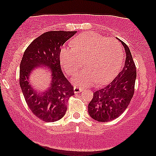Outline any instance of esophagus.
Returning <instances> with one entry per match:
<instances>
[{
    "instance_id": "34e87169",
    "label": "esophagus",
    "mask_w": 156,
    "mask_h": 156,
    "mask_svg": "<svg viewBox=\"0 0 156 156\" xmlns=\"http://www.w3.org/2000/svg\"><path fill=\"white\" fill-rule=\"evenodd\" d=\"M84 87H79L76 86L74 87V93H79V92H82L84 90Z\"/></svg>"
}]
</instances>
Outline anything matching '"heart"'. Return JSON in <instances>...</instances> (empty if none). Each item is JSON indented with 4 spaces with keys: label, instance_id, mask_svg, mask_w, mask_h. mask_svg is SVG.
I'll return each instance as SVG.
<instances>
[{
    "label": "heart",
    "instance_id": "obj_1",
    "mask_svg": "<svg viewBox=\"0 0 156 156\" xmlns=\"http://www.w3.org/2000/svg\"><path fill=\"white\" fill-rule=\"evenodd\" d=\"M72 46L61 49L59 62L69 75L74 76L84 59L87 66L74 79L75 84H106L116 76L123 65V52L119 42L99 34L83 33L72 40Z\"/></svg>",
    "mask_w": 156,
    "mask_h": 156
}]
</instances>
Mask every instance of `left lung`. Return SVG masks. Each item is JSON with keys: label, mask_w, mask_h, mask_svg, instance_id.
Here are the masks:
<instances>
[{"label": "left lung", "mask_w": 156, "mask_h": 156, "mask_svg": "<svg viewBox=\"0 0 156 156\" xmlns=\"http://www.w3.org/2000/svg\"><path fill=\"white\" fill-rule=\"evenodd\" d=\"M126 50L125 65L110 84L94 92L88 105L91 118L100 122H108L118 118L126 109L134 94L136 68L131 51L126 44L119 39Z\"/></svg>", "instance_id": "1"}]
</instances>
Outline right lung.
Segmentation results:
<instances>
[{
	"label": "right lung",
	"mask_w": 156,
	"mask_h": 156,
	"mask_svg": "<svg viewBox=\"0 0 156 156\" xmlns=\"http://www.w3.org/2000/svg\"><path fill=\"white\" fill-rule=\"evenodd\" d=\"M76 31H49L29 44L20 66V85L25 101L35 116L45 122H54L65 116L67 102L74 95V87L61 70L59 51ZM44 66L52 72L51 87L38 94L30 86L29 74L36 66Z\"/></svg>",
	"instance_id": "right-lung-1"
}]
</instances>
